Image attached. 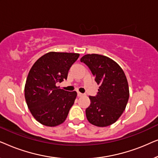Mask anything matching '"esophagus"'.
<instances>
[{
	"label": "esophagus",
	"instance_id": "34e87169",
	"mask_svg": "<svg viewBox=\"0 0 158 158\" xmlns=\"http://www.w3.org/2000/svg\"><path fill=\"white\" fill-rule=\"evenodd\" d=\"M83 96V94H81V92H77V96L81 97V96Z\"/></svg>",
	"mask_w": 158,
	"mask_h": 158
}]
</instances>
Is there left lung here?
Instances as JSON below:
<instances>
[{
  "mask_svg": "<svg viewBox=\"0 0 158 158\" xmlns=\"http://www.w3.org/2000/svg\"><path fill=\"white\" fill-rule=\"evenodd\" d=\"M81 61L88 66L99 85L96 96H89L90 104L85 110L88 122L105 127L117 121L126 109L129 97L128 82L122 68L111 58L88 54Z\"/></svg>",
  "mask_w": 158,
  "mask_h": 158,
  "instance_id": "left-lung-1",
  "label": "left lung"
}]
</instances>
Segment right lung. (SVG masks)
<instances>
[{
    "mask_svg": "<svg viewBox=\"0 0 158 158\" xmlns=\"http://www.w3.org/2000/svg\"><path fill=\"white\" fill-rule=\"evenodd\" d=\"M79 55L49 52L30 69L24 87L26 102L34 118L42 125L56 127L65 121L77 92L60 89L56 84L67 80L70 67Z\"/></svg>",
    "mask_w": 158,
    "mask_h": 158,
    "instance_id": "obj_1",
    "label": "right lung"
}]
</instances>
